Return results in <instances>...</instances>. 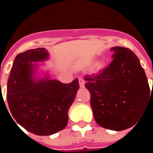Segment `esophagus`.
<instances>
[{"mask_svg":"<svg viewBox=\"0 0 153 153\" xmlns=\"http://www.w3.org/2000/svg\"><path fill=\"white\" fill-rule=\"evenodd\" d=\"M79 86H80V88H84L85 83H84V80H83L82 78H79Z\"/></svg>","mask_w":153,"mask_h":153,"instance_id":"1","label":"esophagus"}]
</instances>
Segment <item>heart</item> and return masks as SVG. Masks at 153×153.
<instances>
[{
  "mask_svg": "<svg viewBox=\"0 0 153 153\" xmlns=\"http://www.w3.org/2000/svg\"><path fill=\"white\" fill-rule=\"evenodd\" d=\"M106 63L104 60H99L95 63L93 68V74H99L106 68Z\"/></svg>",
  "mask_w": 153,
  "mask_h": 153,
  "instance_id": "obj_1",
  "label": "heart"
}]
</instances>
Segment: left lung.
Masks as SVG:
<instances>
[{"label": "left lung", "mask_w": 153, "mask_h": 153, "mask_svg": "<svg viewBox=\"0 0 153 153\" xmlns=\"http://www.w3.org/2000/svg\"><path fill=\"white\" fill-rule=\"evenodd\" d=\"M113 61L92 77L85 76L90 106L99 126L114 131L130 128L145 111L150 89L139 58L128 48H110Z\"/></svg>", "instance_id": "obj_1"}]
</instances>
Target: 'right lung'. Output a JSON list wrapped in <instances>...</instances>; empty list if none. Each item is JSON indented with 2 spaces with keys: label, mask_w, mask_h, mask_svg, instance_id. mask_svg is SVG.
Wrapping results in <instances>:
<instances>
[{
  "label": "right lung",
  "mask_w": 153,
  "mask_h": 153,
  "mask_svg": "<svg viewBox=\"0 0 153 153\" xmlns=\"http://www.w3.org/2000/svg\"><path fill=\"white\" fill-rule=\"evenodd\" d=\"M49 59L45 48L19 53L7 80V100L10 117L37 136H50L64 129L69 109L79 89L77 78L70 83L51 79L49 70L41 69L44 63H37Z\"/></svg>",
  "instance_id": "obj_1"
}]
</instances>
